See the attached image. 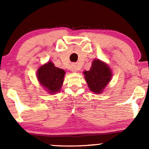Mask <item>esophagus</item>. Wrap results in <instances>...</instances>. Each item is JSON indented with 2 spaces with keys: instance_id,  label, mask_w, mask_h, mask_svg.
<instances>
[{
  "instance_id": "obj_1",
  "label": "esophagus",
  "mask_w": 149,
  "mask_h": 149,
  "mask_svg": "<svg viewBox=\"0 0 149 149\" xmlns=\"http://www.w3.org/2000/svg\"><path fill=\"white\" fill-rule=\"evenodd\" d=\"M78 66L77 64H72L71 65V71L73 72H78Z\"/></svg>"
}]
</instances>
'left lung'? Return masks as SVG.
I'll return each instance as SVG.
<instances>
[{
	"label": "left lung",
	"instance_id": "1",
	"mask_svg": "<svg viewBox=\"0 0 149 149\" xmlns=\"http://www.w3.org/2000/svg\"><path fill=\"white\" fill-rule=\"evenodd\" d=\"M83 74L90 90L97 95L103 92L113 76L109 65L99 59H94L90 69L85 71Z\"/></svg>",
	"mask_w": 149,
	"mask_h": 149
}]
</instances>
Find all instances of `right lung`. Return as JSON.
<instances>
[{
  "label": "right lung",
  "instance_id": "obj_1",
  "mask_svg": "<svg viewBox=\"0 0 149 149\" xmlns=\"http://www.w3.org/2000/svg\"><path fill=\"white\" fill-rule=\"evenodd\" d=\"M64 70L56 67L51 61L42 65L37 70L36 77L39 83L51 95L60 92L64 80Z\"/></svg>",
  "mask_w": 149,
  "mask_h": 149
}]
</instances>
